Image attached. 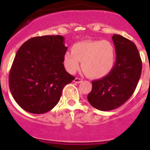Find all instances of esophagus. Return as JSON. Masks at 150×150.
Listing matches in <instances>:
<instances>
[{"instance_id":"1","label":"esophagus","mask_w":150,"mask_h":150,"mask_svg":"<svg viewBox=\"0 0 150 150\" xmlns=\"http://www.w3.org/2000/svg\"><path fill=\"white\" fill-rule=\"evenodd\" d=\"M82 82V79H79V78H75V79H74V82L75 83H80V82Z\"/></svg>"}]
</instances>
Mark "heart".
I'll use <instances>...</instances> for the list:
<instances>
[{
	"mask_svg": "<svg viewBox=\"0 0 150 150\" xmlns=\"http://www.w3.org/2000/svg\"><path fill=\"white\" fill-rule=\"evenodd\" d=\"M82 63V70L92 79L107 76L114 68L116 51L114 45L107 40L82 41L75 43L71 52L64 53V65L70 73H75Z\"/></svg>",
	"mask_w": 150,
	"mask_h": 150,
	"instance_id": "obj_1",
	"label": "heart"
}]
</instances>
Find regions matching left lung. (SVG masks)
Segmentation results:
<instances>
[{
	"instance_id": "left-lung-1",
	"label": "left lung",
	"mask_w": 150,
	"mask_h": 150,
	"mask_svg": "<svg viewBox=\"0 0 150 150\" xmlns=\"http://www.w3.org/2000/svg\"><path fill=\"white\" fill-rule=\"evenodd\" d=\"M112 40L117 54L114 68L107 76L92 82L87 96L93 107L103 111L116 109L130 98L142 73V60L135 43L117 34Z\"/></svg>"
}]
</instances>
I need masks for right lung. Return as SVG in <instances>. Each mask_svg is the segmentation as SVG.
I'll list each match as a JSON object with an SVG mask.
<instances>
[{
  "label": "right lung",
  "instance_id": "right-lung-1",
  "mask_svg": "<svg viewBox=\"0 0 150 150\" xmlns=\"http://www.w3.org/2000/svg\"><path fill=\"white\" fill-rule=\"evenodd\" d=\"M62 36H36L16 53L9 74V88L18 104L32 114H44L59 102L66 85L75 79L64 69L68 47Z\"/></svg>",
  "mask_w": 150,
  "mask_h": 150
}]
</instances>
